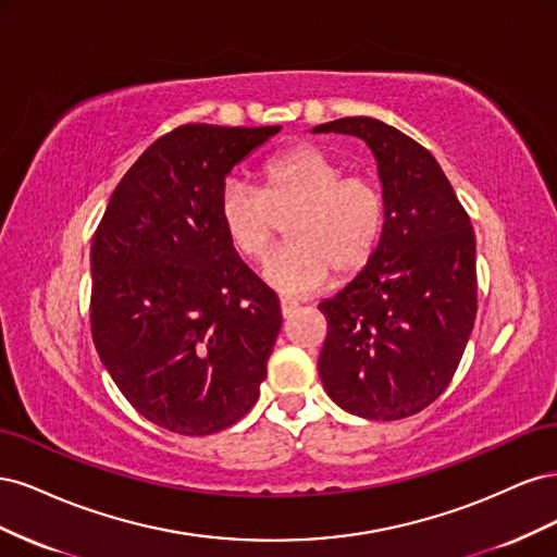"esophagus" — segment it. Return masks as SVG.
<instances>
[{
  "label": "esophagus",
  "instance_id": "esophagus-1",
  "mask_svg": "<svg viewBox=\"0 0 557 557\" xmlns=\"http://www.w3.org/2000/svg\"><path fill=\"white\" fill-rule=\"evenodd\" d=\"M297 311V301L293 299H281V315L283 318H290Z\"/></svg>",
  "mask_w": 557,
  "mask_h": 557
}]
</instances>
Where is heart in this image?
<instances>
[{"instance_id": "obj_1", "label": "heart", "mask_w": 557, "mask_h": 557, "mask_svg": "<svg viewBox=\"0 0 557 557\" xmlns=\"http://www.w3.org/2000/svg\"><path fill=\"white\" fill-rule=\"evenodd\" d=\"M288 244L267 260L262 276L283 295H307L330 281L332 269L348 276L372 260L383 232L379 185L344 166L315 146H297L269 160L262 190L227 178L218 213L242 256L260 260L276 234V213Z\"/></svg>"}]
</instances>
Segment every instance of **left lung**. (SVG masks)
I'll use <instances>...</instances> for the list:
<instances>
[{
    "instance_id": "1",
    "label": "left lung",
    "mask_w": 557,
    "mask_h": 557,
    "mask_svg": "<svg viewBox=\"0 0 557 557\" xmlns=\"http://www.w3.org/2000/svg\"><path fill=\"white\" fill-rule=\"evenodd\" d=\"M311 132L362 139L383 190L376 252L318 305L327 318L318 374L330 399L352 416H413L446 391L474 330V230L440 162L404 132L367 115Z\"/></svg>"
}]
</instances>
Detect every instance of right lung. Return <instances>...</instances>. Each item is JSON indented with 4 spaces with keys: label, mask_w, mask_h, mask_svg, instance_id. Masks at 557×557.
Here are the masks:
<instances>
[{
    "label": "right lung",
    "mask_w": 557,
    "mask_h": 557,
    "mask_svg": "<svg viewBox=\"0 0 557 557\" xmlns=\"http://www.w3.org/2000/svg\"><path fill=\"white\" fill-rule=\"evenodd\" d=\"M278 132L201 123L164 134L117 183L92 237L99 360L170 432H221L258 401L281 307L234 250L218 199L234 164Z\"/></svg>",
    "instance_id": "obj_1"
}]
</instances>
